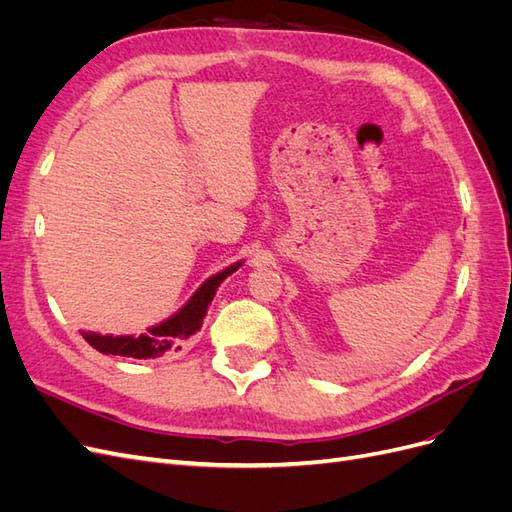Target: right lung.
I'll list each match as a JSON object with an SVG mask.
<instances>
[{
	"label": "right lung",
	"mask_w": 512,
	"mask_h": 512,
	"mask_svg": "<svg viewBox=\"0 0 512 512\" xmlns=\"http://www.w3.org/2000/svg\"><path fill=\"white\" fill-rule=\"evenodd\" d=\"M241 267V262L237 265H230L228 269L220 271L218 275L209 277V280L200 286L194 297L185 303L175 316H170L168 320L160 322L158 327H151L145 335H98V333H83L89 346H94L102 354H117V356H132V359H153V356H160L166 350H181V344L194 335L200 324H203V318L207 314V307L215 297V290L226 280L230 273H235Z\"/></svg>",
	"instance_id": "1"
}]
</instances>
